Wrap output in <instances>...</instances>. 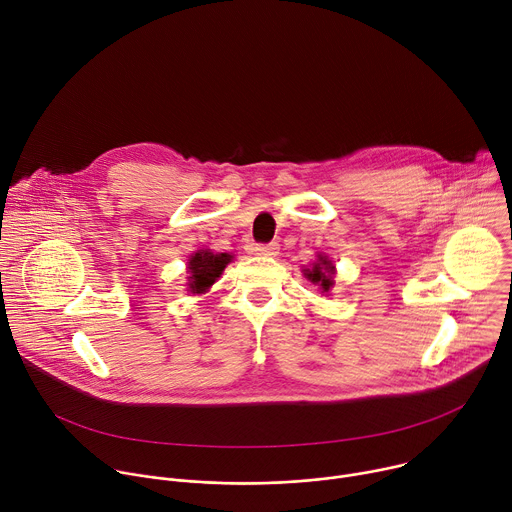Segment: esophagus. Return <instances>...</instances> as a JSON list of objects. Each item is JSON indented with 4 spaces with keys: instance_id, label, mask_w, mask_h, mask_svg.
<instances>
[{
    "instance_id": "esophagus-1",
    "label": "esophagus",
    "mask_w": 512,
    "mask_h": 512,
    "mask_svg": "<svg viewBox=\"0 0 512 512\" xmlns=\"http://www.w3.org/2000/svg\"><path fill=\"white\" fill-rule=\"evenodd\" d=\"M255 253L257 255H263V257H275L279 253V243H263V245H257L255 247Z\"/></svg>"
}]
</instances>
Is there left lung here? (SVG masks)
<instances>
[{"label":"left lung","instance_id":"left-lung-1","mask_svg":"<svg viewBox=\"0 0 512 512\" xmlns=\"http://www.w3.org/2000/svg\"><path fill=\"white\" fill-rule=\"evenodd\" d=\"M306 271V277L312 281V283H316V285H320L324 291H328L330 287H332V273H334V265L326 259V257H320L318 259V263L314 265V269H304Z\"/></svg>","mask_w":512,"mask_h":512}]
</instances>
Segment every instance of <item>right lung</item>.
Instances as JSON below:
<instances>
[{
  "mask_svg": "<svg viewBox=\"0 0 512 512\" xmlns=\"http://www.w3.org/2000/svg\"><path fill=\"white\" fill-rule=\"evenodd\" d=\"M229 261H231V255L227 253H221V255H212L210 251L196 253L188 263V269H190L188 285L192 294H202V291H206L216 277H221Z\"/></svg>",
  "mask_w": 512,
  "mask_h": 512,
  "instance_id": "right-lung-1",
  "label": "right lung"
}]
</instances>
